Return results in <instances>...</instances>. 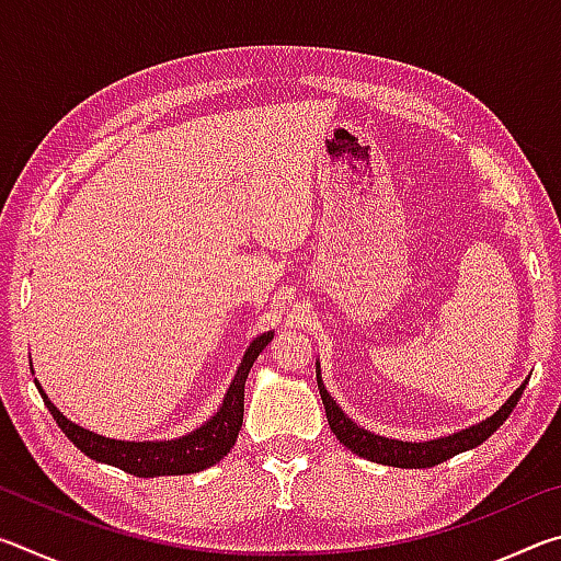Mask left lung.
<instances>
[{
	"label": "left lung",
	"instance_id": "obj_1",
	"mask_svg": "<svg viewBox=\"0 0 561 561\" xmlns=\"http://www.w3.org/2000/svg\"><path fill=\"white\" fill-rule=\"evenodd\" d=\"M317 383H319L321 401H324V408H327L329 428L336 435L339 443H344L351 453L358 455V458H366V460L381 462V465H391V468H433V465H440L443 460H450L453 455L465 453L470 448H478L480 443H485L490 435L507 421L512 408L517 405V401L522 398V393H525V386H527V381L522 383L517 391L507 398L505 405H502L497 413H492L490 417H485V421L478 425H470V428H465L460 433L445 435V438H435V440H425V443H408V440L383 438V435H374L371 431L360 428V425H356L344 411H341L334 398L329 396L319 371H317Z\"/></svg>",
	"mask_w": 561,
	"mask_h": 561
}]
</instances>
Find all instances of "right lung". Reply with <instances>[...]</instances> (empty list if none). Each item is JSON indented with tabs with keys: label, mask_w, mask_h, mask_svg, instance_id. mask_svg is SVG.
Here are the masks:
<instances>
[{
	"label": "right lung",
	"mask_w": 561,
	"mask_h": 561,
	"mask_svg": "<svg viewBox=\"0 0 561 561\" xmlns=\"http://www.w3.org/2000/svg\"><path fill=\"white\" fill-rule=\"evenodd\" d=\"M274 339V331L267 334H260L252 341L250 348L244 351L242 364L237 368L230 388L222 398V405L217 408V413L210 415V421L203 423L201 428L193 433L183 435V438L173 440H113L103 438L99 433H91L81 425L71 423L59 408H56L49 396L44 393V388L36 383L39 393L44 398L46 408H49L54 421L59 423V428L66 433L76 448L83 455H89L91 460L113 465V468H121L123 472L136 474V478H160V474H190L201 472L210 465L220 462L237 440L242 428V415H244V381L250 376V368L262 348Z\"/></svg>",
	"instance_id": "obj_1"
}]
</instances>
